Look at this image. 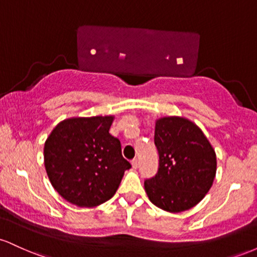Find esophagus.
Here are the masks:
<instances>
[{
    "label": "esophagus",
    "instance_id": "34e87169",
    "mask_svg": "<svg viewBox=\"0 0 257 257\" xmlns=\"http://www.w3.org/2000/svg\"><path fill=\"white\" fill-rule=\"evenodd\" d=\"M132 167H133V169H138V167H139V161H138V159H133V161H132Z\"/></svg>",
    "mask_w": 257,
    "mask_h": 257
}]
</instances>
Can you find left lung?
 <instances>
[{"instance_id": "1", "label": "left lung", "mask_w": 257, "mask_h": 257, "mask_svg": "<svg viewBox=\"0 0 257 257\" xmlns=\"http://www.w3.org/2000/svg\"><path fill=\"white\" fill-rule=\"evenodd\" d=\"M158 173L146 180L149 199L162 210L181 213L205 197L216 175V153L192 120L179 116L156 120Z\"/></svg>"}]
</instances>
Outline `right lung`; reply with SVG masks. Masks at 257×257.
Wrapping results in <instances>:
<instances>
[{
	"label": "right lung",
	"instance_id": "right-lung-1",
	"mask_svg": "<svg viewBox=\"0 0 257 257\" xmlns=\"http://www.w3.org/2000/svg\"><path fill=\"white\" fill-rule=\"evenodd\" d=\"M114 116L71 117L55 125L44 143L47 175L65 200L94 208L113 197L131 163L108 133Z\"/></svg>",
	"mask_w": 257,
	"mask_h": 257
}]
</instances>
